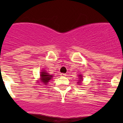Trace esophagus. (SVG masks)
<instances>
[{
	"instance_id": "1",
	"label": "esophagus",
	"mask_w": 123,
	"mask_h": 123,
	"mask_svg": "<svg viewBox=\"0 0 123 123\" xmlns=\"http://www.w3.org/2000/svg\"><path fill=\"white\" fill-rule=\"evenodd\" d=\"M60 76H67V74H66L65 73H61Z\"/></svg>"
}]
</instances>
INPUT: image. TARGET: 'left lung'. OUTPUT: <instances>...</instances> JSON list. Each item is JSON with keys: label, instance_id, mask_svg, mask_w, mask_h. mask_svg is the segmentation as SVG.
<instances>
[{"label": "left lung", "instance_id": "8db88e82", "mask_svg": "<svg viewBox=\"0 0 123 123\" xmlns=\"http://www.w3.org/2000/svg\"><path fill=\"white\" fill-rule=\"evenodd\" d=\"M78 76H79V81L78 82V84L79 85V84H81V82H82V76L81 74H80V75H79Z\"/></svg>", "mask_w": 123, "mask_h": 123}]
</instances>
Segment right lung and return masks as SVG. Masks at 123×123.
Returning a JSON list of instances; mask_svg holds the SVG:
<instances>
[{"label":"right lung","instance_id":"obj_1","mask_svg":"<svg viewBox=\"0 0 123 123\" xmlns=\"http://www.w3.org/2000/svg\"><path fill=\"white\" fill-rule=\"evenodd\" d=\"M40 76H41V79H39L40 81H41V82H42V83H44L43 84L46 85L48 83V82L50 81L51 79H52V77H53V76H52V75L49 74L48 73H47L46 71H45V70H43V71L41 72Z\"/></svg>","mask_w":123,"mask_h":123}]
</instances>
